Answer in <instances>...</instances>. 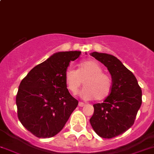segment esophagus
Segmentation results:
<instances>
[{
    "label": "esophagus",
    "mask_w": 154,
    "mask_h": 154,
    "mask_svg": "<svg viewBox=\"0 0 154 154\" xmlns=\"http://www.w3.org/2000/svg\"><path fill=\"white\" fill-rule=\"evenodd\" d=\"M85 104H85V103L80 101V102H79V104H78V105L80 106V107H83V106H84Z\"/></svg>",
    "instance_id": "obj_1"
}]
</instances>
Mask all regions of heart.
<instances>
[{"label":"heart","mask_w":154,"mask_h":154,"mask_svg":"<svg viewBox=\"0 0 154 154\" xmlns=\"http://www.w3.org/2000/svg\"><path fill=\"white\" fill-rule=\"evenodd\" d=\"M103 71L102 66L95 60L80 62L77 71L72 67H68L64 74L67 88L71 93H76L83 81L85 87L80 92L83 99H105L111 92L113 81Z\"/></svg>","instance_id":"obj_1"}]
</instances>
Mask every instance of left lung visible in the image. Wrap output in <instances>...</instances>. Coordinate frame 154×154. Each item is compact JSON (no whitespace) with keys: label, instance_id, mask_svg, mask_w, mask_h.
I'll list each match as a JSON object with an SVG mask.
<instances>
[{"label":"left lung","instance_id":"1","mask_svg":"<svg viewBox=\"0 0 154 154\" xmlns=\"http://www.w3.org/2000/svg\"><path fill=\"white\" fill-rule=\"evenodd\" d=\"M91 56L107 67L113 87L104 102L93 104L94 113L89 121L100 137L114 138L134 124L142 102V92L134 74L117 58L97 52Z\"/></svg>","mask_w":154,"mask_h":154}]
</instances>
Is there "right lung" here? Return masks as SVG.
<instances>
[{
	"label": "right lung",
	"mask_w": 154,
	"mask_h": 154,
	"mask_svg": "<svg viewBox=\"0 0 154 154\" xmlns=\"http://www.w3.org/2000/svg\"><path fill=\"white\" fill-rule=\"evenodd\" d=\"M80 51L60 52L37 65L19 84L16 98L22 126L37 138H51L65 126L78 101L68 92L65 71Z\"/></svg>",
	"instance_id": "obj_1"
}]
</instances>
